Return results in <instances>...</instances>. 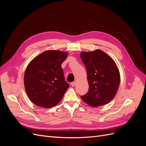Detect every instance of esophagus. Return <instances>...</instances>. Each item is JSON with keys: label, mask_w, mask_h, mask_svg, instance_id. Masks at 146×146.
I'll list each match as a JSON object with an SVG mask.
<instances>
[{"label": "esophagus", "mask_w": 146, "mask_h": 146, "mask_svg": "<svg viewBox=\"0 0 146 146\" xmlns=\"http://www.w3.org/2000/svg\"><path fill=\"white\" fill-rule=\"evenodd\" d=\"M70 85H71V86L72 87H74L75 86H76V82H72L71 83H70Z\"/></svg>", "instance_id": "34e87169"}]
</instances>
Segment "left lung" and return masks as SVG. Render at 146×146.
Segmentation results:
<instances>
[{
    "label": "left lung",
    "instance_id": "8db88e82",
    "mask_svg": "<svg viewBox=\"0 0 146 146\" xmlns=\"http://www.w3.org/2000/svg\"><path fill=\"white\" fill-rule=\"evenodd\" d=\"M80 57L87 71L89 90L81 96L91 107L108 103L116 94L120 83V73L114 61L102 50L82 52Z\"/></svg>",
    "mask_w": 146,
    "mask_h": 146
}]
</instances>
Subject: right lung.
<instances>
[{"label":"right lung","instance_id":"add662e5","mask_svg":"<svg viewBox=\"0 0 146 146\" xmlns=\"http://www.w3.org/2000/svg\"><path fill=\"white\" fill-rule=\"evenodd\" d=\"M68 54L59 50H46L28 64L24 74V86L33 104L47 108L54 107L62 99L69 86L61 68Z\"/></svg>","mask_w":146,"mask_h":146}]
</instances>
